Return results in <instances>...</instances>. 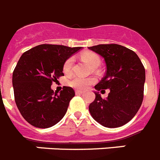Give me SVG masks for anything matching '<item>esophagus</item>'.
Returning <instances> with one entry per match:
<instances>
[{
	"mask_svg": "<svg viewBox=\"0 0 160 160\" xmlns=\"http://www.w3.org/2000/svg\"><path fill=\"white\" fill-rule=\"evenodd\" d=\"M83 92H84V91H81V90H76V91H75V94H76V95H78V94H82Z\"/></svg>",
	"mask_w": 160,
	"mask_h": 160,
	"instance_id": "esophagus-1",
	"label": "esophagus"
}]
</instances>
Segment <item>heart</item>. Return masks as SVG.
<instances>
[{
  "mask_svg": "<svg viewBox=\"0 0 160 160\" xmlns=\"http://www.w3.org/2000/svg\"><path fill=\"white\" fill-rule=\"evenodd\" d=\"M81 58L85 63L91 67V69H95L100 64V60L99 57L93 52H84L82 54ZM73 65V59L69 57L63 65V72L66 75L70 74L72 72V68ZM95 82V79L91 78H80L73 77L69 82L70 87L77 90H84Z\"/></svg>",
  "mask_w": 160,
  "mask_h": 160,
  "instance_id": "b5f03b06",
  "label": "heart"
}]
</instances>
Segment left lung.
Returning <instances> with one entry per match:
<instances>
[{"label": "left lung", "instance_id": "obj_1", "mask_svg": "<svg viewBox=\"0 0 160 160\" xmlns=\"http://www.w3.org/2000/svg\"><path fill=\"white\" fill-rule=\"evenodd\" d=\"M90 50L103 57L106 73L95 87V99L89 106L91 117L108 128H117L132 120L143 100L145 68L133 51L119 44H99ZM109 89L107 99L99 90Z\"/></svg>", "mask_w": 160, "mask_h": 160}]
</instances>
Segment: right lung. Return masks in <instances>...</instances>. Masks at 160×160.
I'll list each match as a JSON object with an SVG mask.
<instances>
[{
	"label": "right lung",
	"instance_id": "add662e5",
	"mask_svg": "<svg viewBox=\"0 0 160 160\" xmlns=\"http://www.w3.org/2000/svg\"><path fill=\"white\" fill-rule=\"evenodd\" d=\"M81 47L41 44L21 56L13 73L15 103L28 123L37 128H49L59 122L75 95L72 87L54 92L53 82L63 76V65Z\"/></svg>",
	"mask_w": 160,
	"mask_h": 160
}]
</instances>
